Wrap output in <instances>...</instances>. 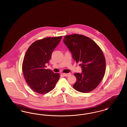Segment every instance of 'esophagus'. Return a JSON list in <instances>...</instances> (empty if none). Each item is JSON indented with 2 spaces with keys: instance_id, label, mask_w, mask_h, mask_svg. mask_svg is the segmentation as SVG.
<instances>
[{
  "instance_id": "esophagus-1",
  "label": "esophagus",
  "mask_w": 127,
  "mask_h": 127,
  "mask_svg": "<svg viewBox=\"0 0 127 127\" xmlns=\"http://www.w3.org/2000/svg\"><path fill=\"white\" fill-rule=\"evenodd\" d=\"M62 74L64 77H68L71 75V73H63Z\"/></svg>"
}]
</instances>
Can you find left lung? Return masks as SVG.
Masks as SVG:
<instances>
[{
	"mask_svg": "<svg viewBox=\"0 0 127 127\" xmlns=\"http://www.w3.org/2000/svg\"><path fill=\"white\" fill-rule=\"evenodd\" d=\"M63 42L82 67L81 73L74 74L77 81L74 89L82 93L94 90L105 73L106 61L101 48L90 37L77 34L65 36Z\"/></svg>",
	"mask_w": 127,
	"mask_h": 127,
	"instance_id": "obj_1",
	"label": "left lung"
}]
</instances>
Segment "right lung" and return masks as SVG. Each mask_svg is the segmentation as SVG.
<instances>
[{
	"mask_svg": "<svg viewBox=\"0 0 127 127\" xmlns=\"http://www.w3.org/2000/svg\"><path fill=\"white\" fill-rule=\"evenodd\" d=\"M62 37H45L36 40L25 55L22 63L24 77L31 90L37 93L43 94L52 91L60 78V74L45 67Z\"/></svg>",
	"mask_w": 127,
	"mask_h": 127,
	"instance_id": "right-lung-1",
	"label": "right lung"
}]
</instances>
